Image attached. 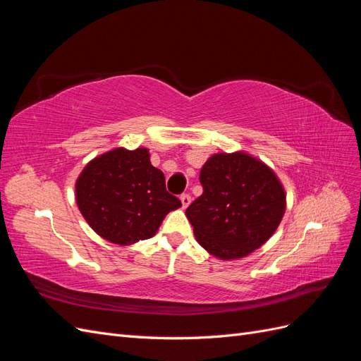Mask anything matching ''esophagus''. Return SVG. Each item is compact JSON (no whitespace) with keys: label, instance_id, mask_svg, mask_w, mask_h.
<instances>
[{"label":"esophagus","instance_id":"obj_1","mask_svg":"<svg viewBox=\"0 0 361 361\" xmlns=\"http://www.w3.org/2000/svg\"><path fill=\"white\" fill-rule=\"evenodd\" d=\"M180 202H182V207H187L191 203V195L190 194H182Z\"/></svg>","mask_w":361,"mask_h":361}]
</instances>
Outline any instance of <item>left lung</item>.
Returning <instances> with one entry per match:
<instances>
[{"label": "left lung", "instance_id": "8db88e82", "mask_svg": "<svg viewBox=\"0 0 361 361\" xmlns=\"http://www.w3.org/2000/svg\"><path fill=\"white\" fill-rule=\"evenodd\" d=\"M203 194L187 207L199 244L228 260L250 255L276 232L286 195L274 171L243 152L218 154L200 171Z\"/></svg>", "mask_w": 361, "mask_h": 361}]
</instances>
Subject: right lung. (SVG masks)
I'll use <instances>...</instances> for the list:
<instances>
[{
  "mask_svg": "<svg viewBox=\"0 0 361 361\" xmlns=\"http://www.w3.org/2000/svg\"><path fill=\"white\" fill-rule=\"evenodd\" d=\"M76 203L93 231L118 245L152 238L164 216L182 206L145 147L116 149L87 164L76 180Z\"/></svg>",
  "mask_w": 361,
  "mask_h": 361,
  "instance_id": "right-lung-1",
  "label": "right lung"
}]
</instances>
